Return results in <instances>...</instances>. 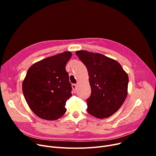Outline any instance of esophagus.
I'll return each mask as SVG.
<instances>
[{
	"instance_id": "obj_1",
	"label": "esophagus",
	"mask_w": 156,
	"mask_h": 156,
	"mask_svg": "<svg viewBox=\"0 0 156 156\" xmlns=\"http://www.w3.org/2000/svg\"><path fill=\"white\" fill-rule=\"evenodd\" d=\"M72 88L74 93H75L76 92V84H72Z\"/></svg>"
}]
</instances>
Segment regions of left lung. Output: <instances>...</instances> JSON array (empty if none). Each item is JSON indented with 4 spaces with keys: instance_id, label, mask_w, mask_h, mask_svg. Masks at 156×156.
Listing matches in <instances>:
<instances>
[{
    "instance_id": "1",
    "label": "left lung",
    "mask_w": 156,
    "mask_h": 156,
    "mask_svg": "<svg viewBox=\"0 0 156 156\" xmlns=\"http://www.w3.org/2000/svg\"><path fill=\"white\" fill-rule=\"evenodd\" d=\"M76 54L89 76L92 93L87 100L88 112L99 119L111 116L128 95V74L118 61L101 54L78 51Z\"/></svg>"
}]
</instances>
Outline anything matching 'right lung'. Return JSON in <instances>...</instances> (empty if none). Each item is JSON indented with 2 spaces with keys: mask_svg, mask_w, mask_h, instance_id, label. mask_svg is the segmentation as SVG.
<instances>
[{
  "mask_svg": "<svg viewBox=\"0 0 156 156\" xmlns=\"http://www.w3.org/2000/svg\"><path fill=\"white\" fill-rule=\"evenodd\" d=\"M71 52L47 57L33 64L24 78L22 89L25 100L37 116L55 120L66 112V101L72 95L66 65Z\"/></svg>",
  "mask_w": 156,
  "mask_h": 156,
  "instance_id": "add662e5",
  "label": "right lung"
}]
</instances>
